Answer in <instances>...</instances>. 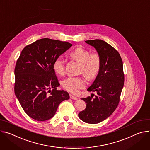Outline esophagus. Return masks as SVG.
<instances>
[{
    "label": "esophagus",
    "mask_w": 150,
    "mask_h": 150,
    "mask_svg": "<svg viewBox=\"0 0 150 150\" xmlns=\"http://www.w3.org/2000/svg\"><path fill=\"white\" fill-rule=\"evenodd\" d=\"M70 98L72 99H74V100H76V99H77V98L76 96H74L71 94H70Z\"/></svg>",
    "instance_id": "34e87169"
}]
</instances>
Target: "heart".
I'll use <instances>...</instances> for the list:
<instances>
[{"label": "heart", "mask_w": 150, "mask_h": 150, "mask_svg": "<svg viewBox=\"0 0 150 150\" xmlns=\"http://www.w3.org/2000/svg\"><path fill=\"white\" fill-rule=\"evenodd\" d=\"M70 55L80 63V72L83 73L87 77L93 79L96 77L101 68V59L98 53L90 54L88 49L77 47L70 53ZM53 69L60 76L65 73V63L61 57H57L53 62ZM62 87L71 93H76L87 85V81L83 76L69 77L65 79L62 83Z\"/></svg>", "instance_id": "obj_1"}]
</instances>
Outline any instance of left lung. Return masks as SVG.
Segmentation results:
<instances>
[{"label":"left lung","mask_w":150,"mask_h":150,"mask_svg":"<svg viewBox=\"0 0 150 150\" xmlns=\"http://www.w3.org/2000/svg\"><path fill=\"white\" fill-rule=\"evenodd\" d=\"M85 42L96 49L101 64L95 81L88 89L97 94L81 99L86 107L79 112V117L85 123L96 124L108 118L119 105L125 81L123 61L117 50L105 41L95 39Z\"/></svg>","instance_id":"left-lung-1"}]
</instances>
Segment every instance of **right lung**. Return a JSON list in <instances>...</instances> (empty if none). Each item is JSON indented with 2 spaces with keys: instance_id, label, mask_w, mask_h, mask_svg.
Listing matches in <instances>:
<instances>
[{
  "instance_id": "add662e5",
  "label": "right lung",
  "mask_w": 150,
  "mask_h": 150,
  "mask_svg": "<svg viewBox=\"0 0 150 150\" xmlns=\"http://www.w3.org/2000/svg\"><path fill=\"white\" fill-rule=\"evenodd\" d=\"M72 45L48 38L26 46L15 67V94L31 118L45 121L55 114L59 104L69 99L67 92L58 91V79L53 69L54 59Z\"/></svg>"
}]
</instances>
